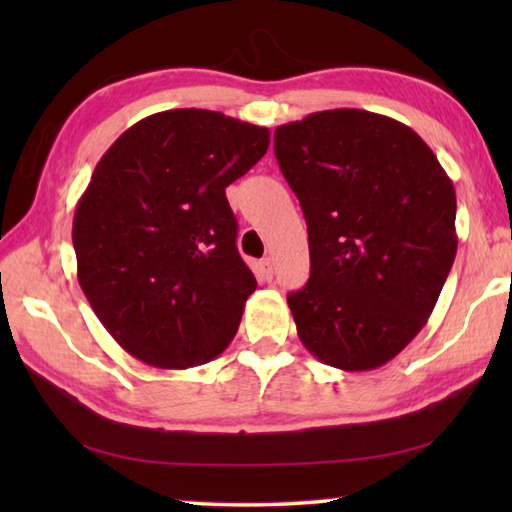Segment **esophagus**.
Returning a JSON list of instances; mask_svg holds the SVG:
<instances>
[{"label": "esophagus", "mask_w": 512, "mask_h": 512, "mask_svg": "<svg viewBox=\"0 0 512 512\" xmlns=\"http://www.w3.org/2000/svg\"><path fill=\"white\" fill-rule=\"evenodd\" d=\"M259 271L266 277V280H271L273 277V259L271 257H264L262 262H259Z\"/></svg>", "instance_id": "34e87169"}]
</instances>
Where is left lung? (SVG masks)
<instances>
[{"mask_svg": "<svg viewBox=\"0 0 512 512\" xmlns=\"http://www.w3.org/2000/svg\"><path fill=\"white\" fill-rule=\"evenodd\" d=\"M275 158L309 232V282L287 296L302 345L348 372L384 366L452 271V180L409 126L357 108L277 126Z\"/></svg>", "mask_w": 512, "mask_h": 512, "instance_id": "1", "label": "left lung"}]
</instances>
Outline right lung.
I'll use <instances>...</instances> for the list:
<instances>
[{"instance_id": "1", "label": "right lung", "mask_w": 512, "mask_h": 512, "mask_svg": "<svg viewBox=\"0 0 512 512\" xmlns=\"http://www.w3.org/2000/svg\"><path fill=\"white\" fill-rule=\"evenodd\" d=\"M268 142V128L180 108L137 121L99 160L74 212L79 284L135 359L183 370L235 339L257 280L225 187Z\"/></svg>"}]
</instances>
